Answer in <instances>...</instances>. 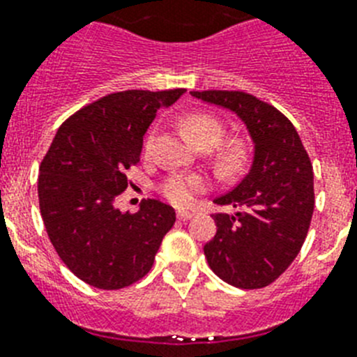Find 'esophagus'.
I'll use <instances>...</instances> for the list:
<instances>
[{
  "label": "esophagus",
  "instance_id": "esophagus-1",
  "mask_svg": "<svg viewBox=\"0 0 357 357\" xmlns=\"http://www.w3.org/2000/svg\"><path fill=\"white\" fill-rule=\"evenodd\" d=\"M176 217H178V220H190L193 217V213H190V211H178Z\"/></svg>",
  "mask_w": 357,
  "mask_h": 357
}]
</instances>
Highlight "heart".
<instances>
[{
	"mask_svg": "<svg viewBox=\"0 0 357 357\" xmlns=\"http://www.w3.org/2000/svg\"><path fill=\"white\" fill-rule=\"evenodd\" d=\"M181 128L193 146L199 144H213L219 142L222 137V123L208 113H191L181 120ZM151 147V137L147 138L146 151ZM220 166L225 169H235L244 160V146L241 142H229L220 149L219 155ZM208 188L206 176L199 173H173L160 184V193L166 197L172 204L188 206L193 202L197 193Z\"/></svg>",
	"mask_w": 357,
	"mask_h": 357,
	"instance_id": "b5f03b06",
	"label": "heart"
}]
</instances>
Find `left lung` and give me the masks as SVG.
Masks as SVG:
<instances>
[{
  "label": "left lung",
  "instance_id": "8db88e82",
  "mask_svg": "<svg viewBox=\"0 0 357 357\" xmlns=\"http://www.w3.org/2000/svg\"><path fill=\"white\" fill-rule=\"evenodd\" d=\"M191 96L234 113L253 144L248 173L234 190L213 200L237 211L213 215L217 234L204 246L208 264L231 287H268L297 257L310 228V158L290 120L252 94L191 91Z\"/></svg>",
  "mask_w": 357,
  "mask_h": 357
}]
</instances>
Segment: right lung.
Instances as JSON below:
<instances>
[{
    "mask_svg": "<svg viewBox=\"0 0 357 357\" xmlns=\"http://www.w3.org/2000/svg\"><path fill=\"white\" fill-rule=\"evenodd\" d=\"M184 93L107 94L61 123L41 162L38 199L47 234L66 266L91 287L119 290L142 279L175 225V210L160 200L128 213L114 199L128 188L126 173L140 160L157 113Z\"/></svg>",
    "mask_w": 357,
    "mask_h": 357,
    "instance_id": "1",
    "label": "right lung"
}]
</instances>
